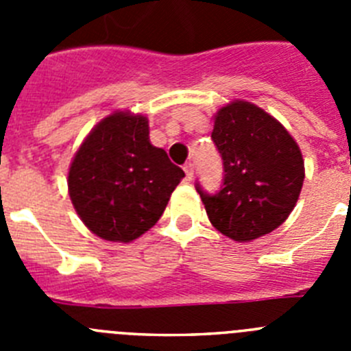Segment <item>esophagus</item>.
Instances as JSON below:
<instances>
[{
  "label": "esophagus",
  "instance_id": "esophagus-1",
  "mask_svg": "<svg viewBox=\"0 0 351 351\" xmlns=\"http://www.w3.org/2000/svg\"><path fill=\"white\" fill-rule=\"evenodd\" d=\"M193 172H195V165L191 163V161H188V163L184 165V173H186V179H188V181H191V179H193Z\"/></svg>",
  "mask_w": 351,
  "mask_h": 351
}]
</instances>
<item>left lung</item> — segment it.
<instances>
[{
  "mask_svg": "<svg viewBox=\"0 0 351 351\" xmlns=\"http://www.w3.org/2000/svg\"><path fill=\"white\" fill-rule=\"evenodd\" d=\"M210 138L221 156L223 181L216 193L195 184L210 223L234 241L276 230L302 190L299 145L274 117L247 101L223 107Z\"/></svg>",
  "mask_w": 351,
  "mask_h": 351,
  "instance_id": "obj_1",
  "label": "left lung"
}]
</instances>
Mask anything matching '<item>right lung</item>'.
<instances>
[{"mask_svg": "<svg viewBox=\"0 0 351 351\" xmlns=\"http://www.w3.org/2000/svg\"><path fill=\"white\" fill-rule=\"evenodd\" d=\"M184 178L163 149L149 142L144 116L116 112L84 141L68 173L77 214L105 241L130 243L149 230Z\"/></svg>", "mask_w": 351, "mask_h": 351, "instance_id": "obj_1", "label": "right lung"}]
</instances>
